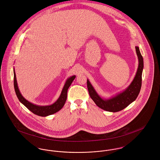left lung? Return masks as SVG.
I'll return each instance as SVG.
<instances>
[{
	"instance_id": "8db88e82",
	"label": "left lung",
	"mask_w": 160,
	"mask_h": 160,
	"mask_svg": "<svg viewBox=\"0 0 160 160\" xmlns=\"http://www.w3.org/2000/svg\"><path fill=\"white\" fill-rule=\"evenodd\" d=\"M136 51L138 60L137 72L132 82L123 91L116 94L109 98H103L98 94L89 79L87 80L89 95L99 108L107 112H117L127 107L137 98L142 86L143 60L138 46H136Z\"/></svg>"
}]
</instances>
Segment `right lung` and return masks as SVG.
Instances as JSON below:
<instances>
[{
    "instance_id": "right-lung-1",
    "label": "right lung",
    "mask_w": 160,
    "mask_h": 160,
    "mask_svg": "<svg viewBox=\"0 0 160 160\" xmlns=\"http://www.w3.org/2000/svg\"><path fill=\"white\" fill-rule=\"evenodd\" d=\"M13 74H14V88H15L18 100H20V102L34 114L40 116H43V117L54 114L63 108L67 98L68 89L69 86H71L72 82L76 78V76L74 75L67 79L59 98L57 99V100L55 103H53L50 105L40 106V105L33 104L32 103L28 101L26 99H25L23 97V95H22L21 92L18 89V86L17 81L16 74L14 69H13Z\"/></svg>"
}]
</instances>
